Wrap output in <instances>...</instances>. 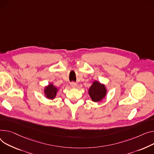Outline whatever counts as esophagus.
<instances>
[{
    "label": "esophagus",
    "mask_w": 154,
    "mask_h": 154,
    "mask_svg": "<svg viewBox=\"0 0 154 154\" xmlns=\"http://www.w3.org/2000/svg\"><path fill=\"white\" fill-rule=\"evenodd\" d=\"M70 86L72 87V88H75L76 86H77V84L75 82H72L70 84Z\"/></svg>",
    "instance_id": "34e87169"
}]
</instances>
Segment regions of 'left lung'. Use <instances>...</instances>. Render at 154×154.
Returning a JSON list of instances; mask_svg holds the SVG:
<instances>
[{"instance_id":"1","label":"left lung","mask_w":154,"mask_h":154,"mask_svg":"<svg viewBox=\"0 0 154 154\" xmlns=\"http://www.w3.org/2000/svg\"><path fill=\"white\" fill-rule=\"evenodd\" d=\"M91 100L95 102L99 101L103 98L106 94V88L104 85L101 84L97 81H95L88 91Z\"/></svg>"}]
</instances>
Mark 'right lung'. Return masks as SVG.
<instances>
[{"mask_svg":"<svg viewBox=\"0 0 154 154\" xmlns=\"http://www.w3.org/2000/svg\"><path fill=\"white\" fill-rule=\"evenodd\" d=\"M57 91V88L53 86V84H49L48 87H46L45 90V95L49 99H54L56 95Z\"/></svg>","mask_w":154,"mask_h":154,"instance_id":"right-lung-1","label":"right lung"}]
</instances>
